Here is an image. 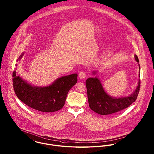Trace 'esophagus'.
Wrapping results in <instances>:
<instances>
[{
    "label": "esophagus",
    "instance_id": "esophagus-1",
    "mask_svg": "<svg viewBox=\"0 0 154 154\" xmlns=\"http://www.w3.org/2000/svg\"><path fill=\"white\" fill-rule=\"evenodd\" d=\"M79 78L81 79H85L86 78V76H87V75L85 73V72H80L79 75Z\"/></svg>",
    "mask_w": 154,
    "mask_h": 154
}]
</instances>
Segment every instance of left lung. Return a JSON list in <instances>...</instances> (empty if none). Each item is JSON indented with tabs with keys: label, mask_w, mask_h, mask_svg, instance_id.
<instances>
[{
	"label": "left lung",
	"mask_w": 154,
	"mask_h": 154,
	"mask_svg": "<svg viewBox=\"0 0 154 154\" xmlns=\"http://www.w3.org/2000/svg\"><path fill=\"white\" fill-rule=\"evenodd\" d=\"M135 60L139 65V77L140 78V67L139 59L136 55L134 56ZM97 72H92L95 74ZM89 106L94 112L101 115L111 114L128 107L134 102L137 97L140 87V79L137 85L132 94L123 97H112L110 96L104 90L100 80L95 78H89L86 80Z\"/></svg>",
	"instance_id": "8db88e82"
}]
</instances>
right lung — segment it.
Instances as JSON below:
<instances>
[{
    "mask_svg": "<svg viewBox=\"0 0 154 154\" xmlns=\"http://www.w3.org/2000/svg\"><path fill=\"white\" fill-rule=\"evenodd\" d=\"M23 54L18 58V62L21 60ZM16 70L12 76L17 97L26 106L42 112H52L62 109L69 91L78 81V75L73 73L57 78L48 86L36 87L23 79Z\"/></svg>",
    "mask_w": 154,
    "mask_h": 154,
    "instance_id": "right-lung-1",
    "label": "right lung"
}]
</instances>
